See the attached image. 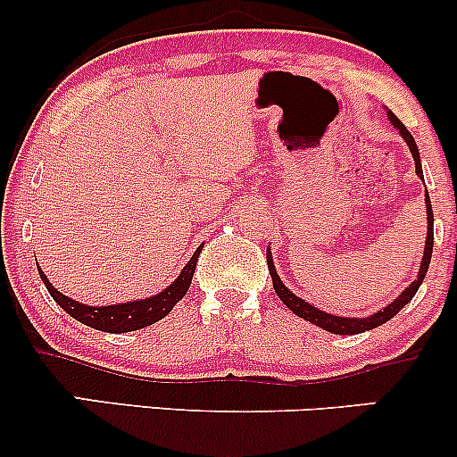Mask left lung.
<instances>
[{"label":"left lung","instance_id":"1","mask_svg":"<svg viewBox=\"0 0 457 457\" xmlns=\"http://www.w3.org/2000/svg\"><path fill=\"white\" fill-rule=\"evenodd\" d=\"M389 115L391 124L400 130V135L403 137V141L408 144V148H411V154L414 159V170H417V176L423 180V170H421V156H419V148H417V141L411 135V130H408L400 120L395 118V113L393 112H386ZM426 212H428V238H426V249H423V258H421V266H419V275L417 279H414L411 286L406 287V290L402 292L400 296L393 298V303H389L385 309H380V312L371 313V316L367 318H344V316H335V313H327L322 312V309L313 307L312 303L303 301L301 296H296L295 292L290 290V287L283 286V281L279 279V275H277V269H275V262H272V253L270 249H266V262H269V270H270V277H272V287H275L277 296L281 298L283 305H286L290 312H295L298 318L307 320V322L316 324V327L328 330V333H335V335H356V333H365V330H371L376 327H380V324L389 322V320L395 316L397 312H400L402 307H406L408 303L412 301V296L417 295L419 286H421L423 279H426V272H428V266H429V260H432V246H434V212H432V202H429V195L426 191Z\"/></svg>","mask_w":457,"mask_h":457}]
</instances>
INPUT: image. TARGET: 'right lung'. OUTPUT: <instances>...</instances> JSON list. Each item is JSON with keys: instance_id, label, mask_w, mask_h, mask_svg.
Instances as JSON below:
<instances>
[{"instance_id": "add662e5", "label": "right lung", "mask_w": 457, "mask_h": 457, "mask_svg": "<svg viewBox=\"0 0 457 457\" xmlns=\"http://www.w3.org/2000/svg\"><path fill=\"white\" fill-rule=\"evenodd\" d=\"M202 246L204 245L197 246L193 258L188 260V264L180 270V275H178L170 286L162 287L159 295L139 298V301L118 303V305H104V307L83 305V303L72 301L71 296L62 295L60 290H55L54 283L46 279L43 269H40L38 264L36 266H38L40 279H43L46 290H49V295L54 296V301L64 309L68 316H72L81 324H87V327L96 330H104V333H130V330H139V328L150 327V324L159 322V320L165 318L167 313L174 309L176 303L187 295L188 286H191V279H193V272H195Z\"/></svg>"}]
</instances>
